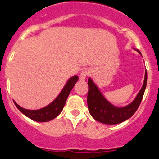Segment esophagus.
<instances>
[{"label":"esophagus","instance_id":"1","mask_svg":"<svg viewBox=\"0 0 159 159\" xmlns=\"http://www.w3.org/2000/svg\"><path fill=\"white\" fill-rule=\"evenodd\" d=\"M89 74H90V70H89V69H84V70L81 72V74H80V80H81V81H84L86 78H87V76Z\"/></svg>","mask_w":159,"mask_h":159}]
</instances>
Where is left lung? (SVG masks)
Here are the masks:
<instances>
[{
  "instance_id": "obj_1",
  "label": "left lung",
  "mask_w": 159,
  "mask_h": 159,
  "mask_svg": "<svg viewBox=\"0 0 159 159\" xmlns=\"http://www.w3.org/2000/svg\"><path fill=\"white\" fill-rule=\"evenodd\" d=\"M138 51L140 53L139 50ZM147 81V72H145L143 84L134 101L125 107H116L103 96L98 87L90 78H88L87 105L91 116L96 121L108 125H115L129 119L138 110L143 98Z\"/></svg>"
}]
</instances>
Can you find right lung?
Instances as JSON below:
<instances>
[{"label":"right lung","mask_w":159,"mask_h":159,"mask_svg":"<svg viewBox=\"0 0 159 159\" xmlns=\"http://www.w3.org/2000/svg\"><path fill=\"white\" fill-rule=\"evenodd\" d=\"M78 80V77L77 75H75L69 78L63 90L57 96V97L48 105L39 109V110H27V109L23 108L19 106L15 101H13L14 104L23 114L34 121L39 122V123L50 121V120L56 118L63 111L67 98Z\"/></svg>","instance_id":"1"}]
</instances>
